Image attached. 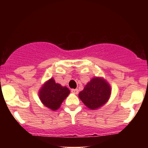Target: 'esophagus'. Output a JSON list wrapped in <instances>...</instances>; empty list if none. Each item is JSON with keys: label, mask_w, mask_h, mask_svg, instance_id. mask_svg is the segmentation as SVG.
I'll use <instances>...</instances> for the list:
<instances>
[{"label": "esophagus", "mask_w": 148, "mask_h": 148, "mask_svg": "<svg viewBox=\"0 0 148 148\" xmlns=\"http://www.w3.org/2000/svg\"><path fill=\"white\" fill-rule=\"evenodd\" d=\"M71 92H72V93H74V94H78L79 90H78V89H72L71 90Z\"/></svg>", "instance_id": "esophagus-1"}]
</instances>
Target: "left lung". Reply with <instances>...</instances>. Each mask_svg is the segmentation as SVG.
<instances>
[{
  "label": "left lung",
  "mask_w": 148,
  "mask_h": 148,
  "mask_svg": "<svg viewBox=\"0 0 148 148\" xmlns=\"http://www.w3.org/2000/svg\"><path fill=\"white\" fill-rule=\"evenodd\" d=\"M111 95V88L104 80L96 77L85 86L80 92L79 97L86 106L96 109L103 106L108 101Z\"/></svg>",
  "instance_id": "8db88e82"
}]
</instances>
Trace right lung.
Segmentation results:
<instances>
[{
    "mask_svg": "<svg viewBox=\"0 0 148 148\" xmlns=\"http://www.w3.org/2000/svg\"><path fill=\"white\" fill-rule=\"evenodd\" d=\"M70 92L67 87L56 84L53 79L49 80L39 92V96L45 106L56 111Z\"/></svg>",
    "mask_w": 148,
    "mask_h": 148,
    "instance_id": "1",
    "label": "right lung"
}]
</instances>
